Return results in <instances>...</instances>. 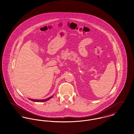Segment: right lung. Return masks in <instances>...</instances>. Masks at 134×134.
Masks as SVG:
<instances>
[{
    "mask_svg": "<svg viewBox=\"0 0 134 134\" xmlns=\"http://www.w3.org/2000/svg\"><path fill=\"white\" fill-rule=\"evenodd\" d=\"M53 96L52 97H50V98H46L44 99H31V98H28L29 100H31L32 101H34V102H46L49 99H50V98H52Z\"/></svg>",
    "mask_w": 134,
    "mask_h": 134,
    "instance_id": "right-lung-1",
    "label": "right lung"
}]
</instances>
